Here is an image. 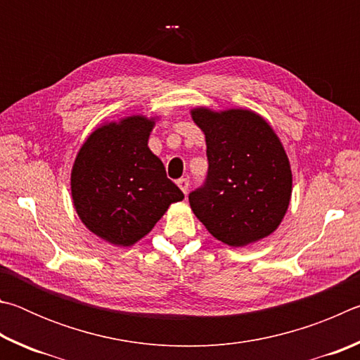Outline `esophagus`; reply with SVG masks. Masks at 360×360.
I'll use <instances>...</instances> for the list:
<instances>
[{
    "label": "esophagus",
    "mask_w": 360,
    "mask_h": 360,
    "mask_svg": "<svg viewBox=\"0 0 360 360\" xmlns=\"http://www.w3.org/2000/svg\"><path fill=\"white\" fill-rule=\"evenodd\" d=\"M178 186H179L181 191L187 195V192H188V179H187V178L178 179Z\"/></svg>",
    "instance_id": "obj_1"
}]
</instances>
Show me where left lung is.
<instances>
[{"instance_id":"obj_1","label":"left lung","mask_w":360,"mask_h":360,"mask_svg":"<svg viewBox=\"0 0 360 360\" xmlns=\"http://www.w3.org/2000/svg\"><path fill=\"white\" fill-rule=\"evenodd\" d=\"M206 138L208 174L188 193L193 214L216 240L246 246L273 233L288 211L292 172L281 141L248 109L192 111Z\"/></svg>"}]
</instances>
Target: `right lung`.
I'll list each match as a JSON object with an SVG mask.
<instances>
[{
	"label": "right lung",
	"instance_id": "obj_1",
	"mask_svg": "<svg viewBox=\"0 0 360 360\" xmlns=\"http://www.w3.org/2000/svg\"><path fill=\"white\" fill-rule=\"evenodd\" d=\"M154 119L131 115L96 129L71 172V195L85 227L115 246H131L184 193L148 148Z\"/></svg>",
	"mask_w": 360,
	"mask_h": 360
}]
</instances>
